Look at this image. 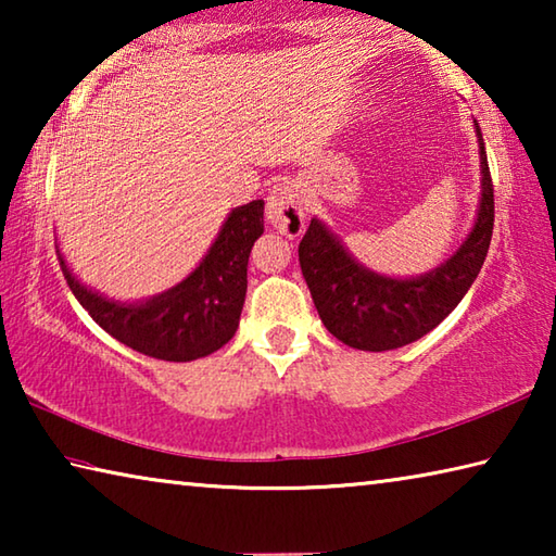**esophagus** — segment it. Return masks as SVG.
<instances>
[{
  "label": "esophagus",
  "instance_id": "1",
  "mask_svg": "<svg viewBox=\"0 0 556 556\" xmlns=\"http://www.w3.org/2000/svg\"><path fill=\"white\" fill-rule=\"evenodd\" d=\"M306 213V199L294 181L281 178L279 184L269 188L267 220L271 223V228L287 235V238H299L304 232Z\"/></svg>",
  "mask_w": 556,
  "mask_h": 556
}]
</instances>
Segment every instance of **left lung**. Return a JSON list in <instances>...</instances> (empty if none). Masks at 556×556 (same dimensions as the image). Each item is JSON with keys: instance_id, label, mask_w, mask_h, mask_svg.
Wrapping results in <instances>:
<instances>
[{"instance_id": "left-lung-1", "label": "left lung", "mask_w": 556, "mask_h": 556, "mask_svg": "<svg viewBox=\"0 0 556 556\" xmlns=\"http://www.w3.org/2000/svg\"><path fill=\"white\" fill-rule=\"evenodd\" d=\"M478 129V125H476ZM483 195L473 232L446 265L419 279H388L363 269L321 223L312 220L299 242V265L316 312L338 341L357 351H392L444 321L481 271L493 238L495 201L483 135Z\"/></svg>"}]
</instances>
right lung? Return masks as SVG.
<instances>
[{
	"instance_id": "add662e5",
	"label": "right lung",
	"mask_w": 556,
	"mask_h": 556,
	"mask_svg": "<svg viewBox=\"0 0 556 556\" xmlns=\"http://www.w3.org/2000/svg\"><path fill=\"white\" fill-rule=\"evenodd\" d=\"M265 230V201L235 208L201 267L181 285L147 304H115L78 285L63 257V277L100 328L156 361L186 363L211 355L238 331L248 291V260Z\"/></svg>"
}]
</instances>
